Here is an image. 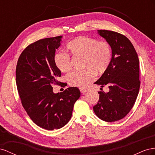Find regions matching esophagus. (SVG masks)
Wrapping results in <instances>:
<instances>
[{"instance_id":"1","label":"esophagus","mask_w":155,"mask_h":155,"mask_svg":"<svg viewBox=\"0 0 155 155\" xmlns=\"http://www.w3.org/2000/svg\"><path fill=\"white\" fill-rule=\"evenodd\" d=\"M80 91L82 94H84V93H86L87 90L86 89H83V88H80Z\"/></svg>"}]
</instances>
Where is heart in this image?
Listing matches in <instances>:
<instances>
[{
    "mask_svg": "<svg viewBox=\"0 0 155 155\" xmlns=\"http://www.w3.org/2000/svg\"><path fill=\"white\" fill-rule=\"evenodd\" d=\"M67 49L74 56L83 57L82 71H73L68 74L69 84L79 88L85 87L94 81V73H104L111 63L112 51L107 41L87 36H79L67 45ZM56 67L61 72H66L71 68V60L68 54L58 52L54 55Z\"/></svg>",
    "mask_w": 155,
    "mask_h": 155,
    "instance_id": "obj_1",
    "label": "heart"
}]
</instances>
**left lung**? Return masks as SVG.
I'll use <instances>...</instances> for the list:
<instances>
[{"mask_svg":"<svg viewBox=\"0 0 155 155\" xmlns=\"http://www.w3.org/2000/svg\"><path fill=\"white\" fill-rule=\"evenodd\" d=\"M98 32L110 43L112 56L108 69L95 82L102 87L107 86L110 90L98 92L99 99L93 108L101 119L114 122L125 117L136 102L140 86L139 59L124 35L107 30Z\"/></svg>","mask_w":155,"mask_h":155,"instance_id":"8db88e82","label":"left lung"}]
</instances>
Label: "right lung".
Returning <instances> with one entry per match:
<instances>
[{
  "instance_id": "obj_1",
  "label": "right lung",
  "mask_w": 155,
  "mask_h": 155,
  "mask_svg": "<svg viewBox=\"0 0 155 155\" xmlns=\"http://www.w3.org/2000/svg\"><path fill=\"white\" fill-rule=\"evenodd\" d=\"M61 38H47L30 44L21 54L15 71L17 90L25 111L38 126L49 130L67 124L81 96L75 87L58 94L52 91L53 85L61 84L58 81L61 71L54 61Z\"/></svg>"
}]
</instances>
